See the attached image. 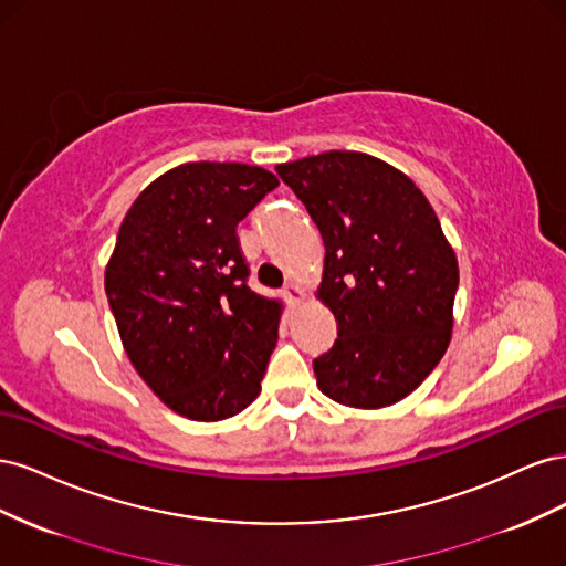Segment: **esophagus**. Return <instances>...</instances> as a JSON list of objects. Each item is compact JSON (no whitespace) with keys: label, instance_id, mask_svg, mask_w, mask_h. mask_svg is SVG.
I'll return each instance as SVG.
<instances>
[{"label":"esophagus","instance_id":"obj_1","mask_svg":"<svg viewBox=\"0 0 566 566\" xmlns=\"http://www.w3.org/2000/svg\"><path fill=\"white\" fill-rule=\"evenodd\" d=\"M283 295H285V300L290 302V304H300L302 300H304V290L297 285V283H287L285 285V290H283Z\"/></svg>","mask_w":566,"mask_h":566}]
</instances>
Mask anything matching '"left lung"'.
Returning <instances> with one entry per match:
<instances>
[{"label":"left lung","mask_w":566,"mask_h":566,"mask_svg":"<svg viewBox=\"0 0 566 566\" xmlns=\"http://www.w3.org/2000/svg\"><path fill=\"white\" fill-rule=\"evenodd\" d=\"M325 245L316 297L337 321L318 389L352 408L406 399L447 352L458 260L437 212L397 167L356 150L276 165Z\"/></svg>","instance_id":"1"}]
</instances>
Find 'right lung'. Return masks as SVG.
Masks as SVG:
<instances>
[{"label":"right lung","mask_w":566,"mask_h":566,"mask_svg":"<svg viewBox=\"0 0 566 566\" xmlns=\"http://www.w3.org/2000/svg\"><path fill=\"white\" fill-rule=\"evenodd\" d=\"M279 186L243 163H186L132 202L106 295L132 366L175 413L217 422L262 389L283 304L248 287L238 221Z\"/></svg>","instance_id":"1"}]
</instances>
